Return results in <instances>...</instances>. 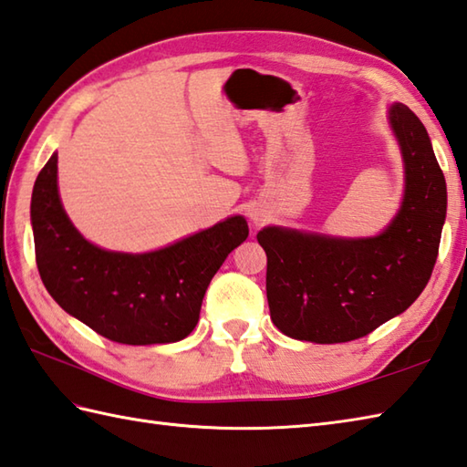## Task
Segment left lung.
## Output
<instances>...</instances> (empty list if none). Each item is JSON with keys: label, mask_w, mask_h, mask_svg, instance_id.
Segmentation results:
<instances>
[{"label": "left lung", "mask_w": 467, "mask_h": 467, "mask_svg": "<svg viewBox=\"0 0 467 467\" xmlns=\"http://www.w3.org/2000/svg\"><path fill=\"white\" fill-rule=\"evenodd\" d=\"M406 168L396 217L376 237H329L264 227L265 292L274 326L287 337L341 344L371 334L416 302L438 260L448 207L445 178L420 118L389 108Z\"/></svg>", "instance_id": "1"}]
</instances>
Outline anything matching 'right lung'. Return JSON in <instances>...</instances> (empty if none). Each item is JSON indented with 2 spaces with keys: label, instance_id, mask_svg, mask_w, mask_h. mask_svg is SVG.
Instances as JSON below:
<instances>
[{
  "label": "right lung",
  "instance_id": "right-lung-1",
  "mask_svg": "<svg viewBox=\"0 0 467 467\" xmlns=\"http://www.w3.org/2000/svg\"><path fill=\"white\" fill-rule=\"evenodd\" d=\"M31 225L49 296L99 336L128 346L188 337L212 277L250 234L245 217L234 215L150 254L101 250L76 230L61 205L57 153L36 180Z\"/></svg>",
  "mask_w": 467,
  "mask_h": 467
}]
</instances>
